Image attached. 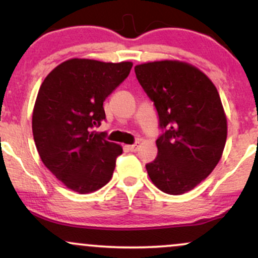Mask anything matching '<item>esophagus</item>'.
I'll list each match as a JSON object with an SVG mask.
<instances>
[{"label":"esophagus","mask_w":258,"mask_h":258,"mask_svg":"<svg viewBox=\"0 0 258 258\" xmlns=\"http://www.w3.org/2000/svg\"><path fill=\"white\" fill-rule=\"evenodd\" d=\"M127 149L130 150V152H137L138 149V144H132V146H127Z\"/></svg>","instance_id":"34e87169"}]
</instances>
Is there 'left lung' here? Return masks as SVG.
Returning <instances> with one entry per match:
<instances>
[{
	"label": "left lung",
	"instance_id": "1",
	"mask_svg": "<svg viewBox=\"0 0 258 258\" xmlns=\"http://www.w3.org/2000/svg\"><path fill=\"white\" fill-rule=\"evenodd\" d=\"M138 82L154 102L162 130L158 155L146 165L161 191L180 195L214 171L227 141V117L217 88L203 72L178 60L135 67Z\"/></svg>",
	"mask_w": 258,
	"mask_h": 258
}]
</instances>
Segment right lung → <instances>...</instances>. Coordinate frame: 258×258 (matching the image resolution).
<instances>
[{"instance_id": "right-lung-1", "label": "right lung", "mask_w": 258, "mask_h": 258, "mask_svg": "<svg viewBox=\"0 0 258 258\" xmlns=\"http://www.w3.org/2000/svg\"><path fill=\"white\" fill-rule=\"evenodd\" d=\"M132 65L74 58L41 85L32 112L35 144L44 166L76 193L96 191L111 179L122 148L93 127L105 120L103 102Z\"/></svg>"}]
</instances>
